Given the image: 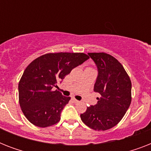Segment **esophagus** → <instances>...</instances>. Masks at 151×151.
<instances>
[{
	"label": "esophagus",
	"instance_id": "34e87169",
	"mask_svg": "<svg viewBox=\"0 0 151 151\" xmlns=\"http://www.w3.org/2000/svg\"><path fill=\"white\" fill-rule=\"evenodd\" d=\"M72 100H73L74 103H78V102H79V101H78V99H76L75 98H72Z\"/></svg>",
	"mask_w": 151,
	"mask_h": 151
}]
</instances>
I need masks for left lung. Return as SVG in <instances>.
<instances>
[{
    "label": "left lung",
    "instance_id": "obj_1",
    "mask_svg": "<svg viewBox=\"0 0 151 151\" xmlns=\"http://www.w3.org/2000/svg\"><path fill=\"white\" fill-rule=\"evenodd\" d=\"M94 61L98 76L94 92H99L96 105L90 106L81 119L87 126L97 131L107 130L124 117L132 101V83L123 66L114 57L104 52L88 53Z\"/></svg>",
    "mask_w": 151,
    "mask_h": 151
}]
</instances>
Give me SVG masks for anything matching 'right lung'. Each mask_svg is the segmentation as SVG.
<instances>
[{"instance_id": "obj_1", "label": "right lung", "mask_w": 151, "mask_h": 151, "mask_svg": "<svg viewBox=\"0 0 151 151\" xmlns=\"http://www.w3.org/2000/svg\"><path fill=\"white\" fill-rule=\"evenodd\" d=\"M88 59L85 53H48L28 65L19 83V99L30 123L45 128L60 121L62 110L70 97L64 96L54 88Z\"/></svg>"}]
</instances>
